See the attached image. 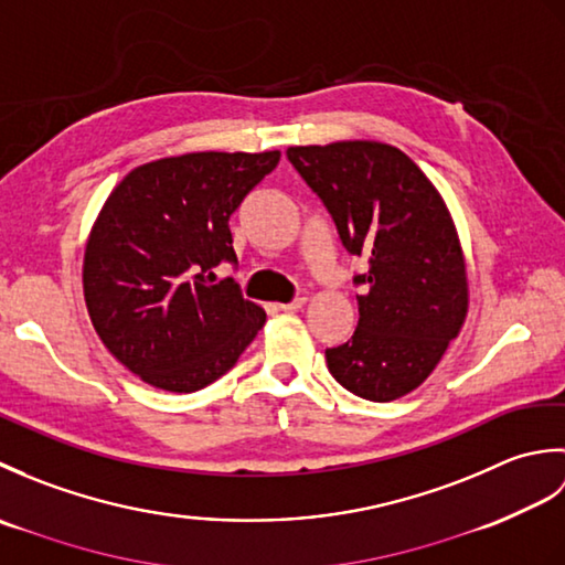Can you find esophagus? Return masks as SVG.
I'll use <instances>...</instances> for the list:
<instances>
[{"label": "esophagus", "instance_id": "esophagus-1", "mask_svg": "<svg viewBox=\"0 0 565 565\" xmlns=\"http://www.w3.org/2000/svg\"><path fill=\"white\" fill-rule=\"evenodd\" d=\"M306 306V298H294V301L289 303H279V310H284V313H294V310H301Z\"/></svg>", "mask_w": 565, "mask_h": 565}]
</instances>
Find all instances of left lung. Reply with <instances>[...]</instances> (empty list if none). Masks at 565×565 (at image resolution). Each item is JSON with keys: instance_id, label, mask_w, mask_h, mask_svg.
<instances>
[{"instance_id": "8db88e82", "label": "left lung", "mask_w": 565, "mask_h": 565, "mask_svg": "<svg viewBox=\"0 0 565 565\" xmlns=\"http://www.w3.org/2000/svg\"><path fill=\"white\" fill-rule=\"evenodd\" d=\"M286 158L328 209L342 247L369 264L354 274L364 289L356 330L326 350L330 374L359 398H401L435 371L466 318L451 215L423 170L383 142L289 148Z\"/></svg>"}]
</instances>
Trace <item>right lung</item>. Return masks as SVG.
<instances>
[{
	"label": "right lung",
	"instance_id": "obj_1",
	"mask_svg": "<svg viewBox=\"0 0 565 565\" xmlns=\"http://www.w3.org/2000/svg\"><path fill=\"white\" fill-rule=\"evenodd\" d=\"M281 154L191 152L136 167L94 223L84 252L89 318L118 362L154 388L194 393L235 366L264 310L235 279L231 215Z\"/></svg>",
	"mask_w": 565,
	"mask_h": 565
}]
</instances>
